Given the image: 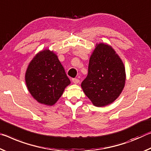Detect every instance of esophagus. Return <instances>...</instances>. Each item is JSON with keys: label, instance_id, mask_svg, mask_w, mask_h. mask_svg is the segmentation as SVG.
I'll return each instance as SVG.
<instances>
[{"label": "esophagus", "instance_id": "1", "mask_svg": "<svg viewBox=\"0 0 151 151\" xmlns=\"http://www.w3.org/2000/svg\"><path fill=\"white\" fill-rule=\"evenodd\" d=\"M72 81H73V83H76V84H77V83H78L79 81H79V80H78V79H76V78H73Z\"/></svg>", "mask_w": 151, "mask_h": 151}]
</instances>
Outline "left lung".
<instances>
[{
	"label": "left lung",
	"mask_w": 151,
	"mask_h": 151,
	"mask_svg": "<svg viewBox=\"0 0 151 151\" xmlns=\"http://www.w3.org/2000/svg\"><path fill=\"white\" fill-rule=\"evenodd\" d=\"M125 68L112 47L96 43L90 56L88 73L81 87L93 106L104 107L119 97L125 86Z\"/></svg>",
	"instance_id": "obj_1"
}]
</instances>
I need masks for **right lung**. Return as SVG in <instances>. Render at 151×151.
I'll use <instances>...</instances> for the list:
<instances>
[{"mask_svg":"<svg viewBox=\"0 0 151 151\" xmlns=\"http://www.w3.org/2000/svg\"><path fill=\"white\" fill-rule=\"evenodd\" d=\"M24 79L32 97L49 106L58 102L71 83L58 55L49 49L34 56L27 66Z\"/></svg>","mask_w":151,"mask_h":151,"instance_id":"obj_1","label":"right lung"}]
</instances>
